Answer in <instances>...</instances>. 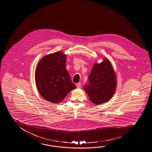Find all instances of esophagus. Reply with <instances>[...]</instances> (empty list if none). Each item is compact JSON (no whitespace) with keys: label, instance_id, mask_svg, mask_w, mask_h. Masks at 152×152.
I'll use <instances>...</instances> for the list:
<instances>
[{"label":"esophagus","instance_id":"1","mask_svg":"<svg viewBox=\"0 0 152 152\" xmlns=\"http://www.w3.org/2000/svg\"><path fill=\"white\" fill-rule=\"evenodd\" d=\"M76 86H77V88H80L81 87V83H77Z\"/></svg>","mask_w":152,"mask_h":152}]
</instances>
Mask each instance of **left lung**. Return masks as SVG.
<instances>
[{
  "instance_id": "8db88e82",
  "label": "left lung",
  "mask_w": 152,
  "mask_h": 152,
  "mask_svg": "<svg viewBox=\"0 0 152 152\" xmlns=\"http://www.w3.org/2000/svg\"><path fill=\"white\" fill-rule=\"evenodd\" d=\"M88 78L84 90L91 101L96 105L109 101L117 86V77L109 60L104 58L100 64L95 63Z\"/></svg>"
}]
</instances>
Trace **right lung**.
<instances>
[{
  "label": "right lung",
  "mask_w": 152,
  "mask_h": 152,
  "mask_svg": "<svg viewBox=\"0 0 152 152\" xmlns=\"http://www.w3.org/2000/svg\"><path fill=\"white\" fill-rule=\"evenodd\" d=\"M66 56L61 51L45 56L36 68L35 83L43 99L59 103L72 90L76 88L66 68Z\"/></svg>",
  "instance_id": "1"
}]
</instances>
